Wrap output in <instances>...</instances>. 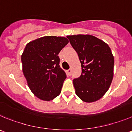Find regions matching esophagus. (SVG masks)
<instances>
[{
	"mask_svg": "<svg viewBox=\"0 0 132 132\" xmlns=\"http://www.w3.org/2000/svg\"><path fill=\"white\" fill-rule=\"evenodd\" d=\"M71 72H72V71H71V69H68L67 71V74L69 75V76H71Z\"/></svg>",
	"mask_w": 132,
	"mask_h": 132,
	"instance_id": "34e87169",
	"label": "esophagus"
}]
</instances>
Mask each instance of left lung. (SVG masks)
Returning <instances> with one entry per match:
<instances>
[{
	"label": "left lung",
	"mask_w": 132,
	"mask_h": 132,
	"mask_svg": "<svg viewBox=\"0 0 132 132\" xmlns=\"http://www.w3.org/2000/svg\"><path fill=\"white\" fill-rule=\"evenodd\" d=\"M67 37L81 65V76L73 80L75 93L84 102L96 101L107 92L113 78L114 57L110 46L91 35Z\"/></svg>",
	"instance_id": "left-lung-1"
}]
</instances>
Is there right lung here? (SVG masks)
I'll use <instances>...</instances> for the list:
<instances>
[{
  "mask_svg": "<svg viewBox=\"0 0 132 132\" xmlns=\"http://www.w3.org/2000/svg\"><path fill=\"white\" fill-rule=\"evenodd\" d=\"M69 43L64 37L44 36L29 42L21 56L22 72L32 92L39 99L53 100L66 78L58 54Z\"/></svg>",
  "mask_w": 132,
  "mask_h": 132,
  "instance_id": "obj_1",
  "label": "right lung"
}]
</instances>
